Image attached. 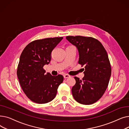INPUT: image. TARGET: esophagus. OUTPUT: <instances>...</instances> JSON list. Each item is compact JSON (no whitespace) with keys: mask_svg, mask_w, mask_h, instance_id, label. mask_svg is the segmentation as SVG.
I'll list each match as a JSON object with an SVG mask.
<instances>
[{"mask_svg":"<svg viewBox=\"0 0 129 129\" xmlns=\"http://www.w3.org/2000/svg\"><path fill=\"white\" fill-rule=\"evenodd\" d=\"M63 76H64V78H68L71 77V76L67 75V74H65V75H63Z\"/></svg>","mask_w":129,"mask_h":129,"instance_id":"1","label":"esophagus"}]
</instances>
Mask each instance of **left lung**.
<instances>
[{
	"instance_id": "8db88e82",
	"label": "left lung",
	"mask_w": 129,
	"mask_h": 129,
	"mask_svg": "<svg viewBox=\"0 0 129 129\" xmlns=\"http://www.w3.org/2000/svg\"><path fill=\"white\" fill-rule=\"evenodd\" d=\"M66 38L76 46L78 64L85 66L83 79L74 77L76 84L72 89L73 96L81 104L91 105L103 96L109 82L111 68L107 53L102 44L93 38L79 36Z\"/></svg>"
}]
</instances>
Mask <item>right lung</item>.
<instances>
[{
  "label": "right lung",
  "instance_id": "obj_1",
  "mask_svg": "<svg viewBox=\"0 0 129 129\" xmlns=\"http://www.w3.org/2000/svg\"><path fill=\"white\" fill-rule=\"evenodd\" d=\"M63 37L37 40L27 45L20 57L17 71L22 89L33 102L46 104L55 97L59 85L63 82L62 75L45 74L43 66L49 64L51 52Z\"/></svg>",
  "mask_w": 129,
  "mask_h": 129
}]
</instances>
